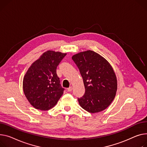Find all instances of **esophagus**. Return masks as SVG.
I'll return each instance as SVG.
<instances>
[{"label": "esophagus", "instance_id": "obj_1", "mask_svg": "<svg viewBox=\"0 0 147 147\" xmlns=\"http://www.w3.org/2000/svg\"><path fill=\"white\" fill-rule=\"evenodd\" d=\"M72 90H73V87H72V86H71V87H68V89H67V91H68V92H71Z\"/></svg>", "mask_w": 147, "mask_h": 147}]
</instances>
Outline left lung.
Segmentation results:
<instances>
[{"mask_svg": "<svg viewBox=\"0 0 147 147\" xmlns=\"http://www.w3.org/2000/svg\"><path fill=\"white\" fill-rule=\"evenodd\" d=\"M83 78L85 93L78 98L82 108L90 113L101 112L113 100L117 79L112 67L105 58L93 51L72 57Z\"/></svg>", "mask_w": 147, "mask_h": 147, "instance_id": "obj_1", "label": "left lung"}]
</instances>
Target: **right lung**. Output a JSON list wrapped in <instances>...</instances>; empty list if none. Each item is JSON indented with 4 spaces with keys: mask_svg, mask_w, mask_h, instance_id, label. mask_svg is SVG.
<instances>
[{
    "mask_svg": "<svg viewBox=\"0 0 147 147\" xmlns=\"http://www.w3.org/2000/svg\"><path fill=\"white\" fill-rule=\"evenodd\" d=\"M66 53L47 51L28 68L23 80L26 99L35 109L47 111L60 99L64 89L56 70Z\"/></svg>",
    "mask_w": 147,
    "mask_h": 147,
    "instance_id": "right-lung-1",
    "label": "right lung"
}]
</instances>
